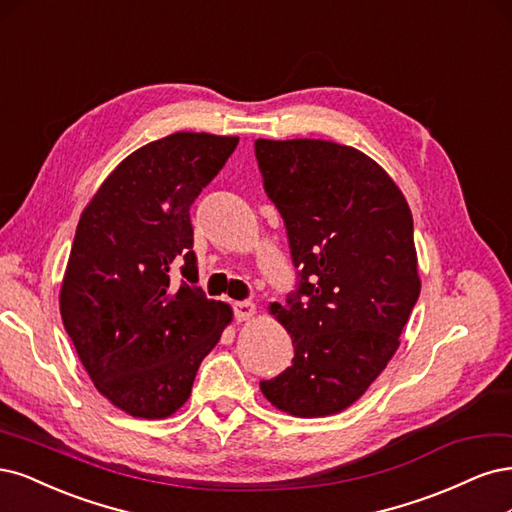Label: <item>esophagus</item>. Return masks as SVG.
Returning <instances> with one entry per match:
<instances>
[{
    "label": "esophagus",
    "mask_w": 512,
    "mask_h": 512,
    "mask_svg": "<svg viewBox=\"0 0 512 512\" xmlns=\"http://www.w3.org/2000/svg\"><path fill=\"white\" fill-rule=\"evenodd\" d=\"M255 304L253 302H234V315H236V321H249L255 317Z\"/></svg>",
    "instance_id": "esophagus-1"
}]
</instances>
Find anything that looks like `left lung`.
I'll return each mask as SVG.
<instances>
[{
	"instance_id": "1",
	"label": "left lung",
	"mask_w": 512,
	"mask_h": 512,
	"mask_svg": "<svg viewBox=\"0 0 512 512\" xmlns=\"http://www.w3.org/2000/svg\"><path fill=\"white\" fill-rule=\"evenodd\" d=\"M263 187L283 214L300 287L270 315L293 364L261 393L293 417L355 404L400 346L421 291L412 214L366 153L329 140H257Z\"/></svg>"
}]
</instances>
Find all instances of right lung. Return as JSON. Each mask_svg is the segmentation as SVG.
I'll list each match as a JSON object with an SVG mask.
<instances>
[{
	"mask_svg": "<svg viewBox=\"0 0 512 512\" xmlns=\"http://www.w3.org/2000/svg\"><path fill=\"white\" fill-rule=\"evenodd\" d=\"M236 136L176 131L114 168L80 214L59 291L63 327L95 389L131 417L168 419L234 310L197 283L189 208ZM174 260L188 278L169 283Z\"/></svg>",
	"mask_w": 512,
	"mask_h": 512,
	"instance_id": "1",
	"label": "right lung"
}]
</instances>
